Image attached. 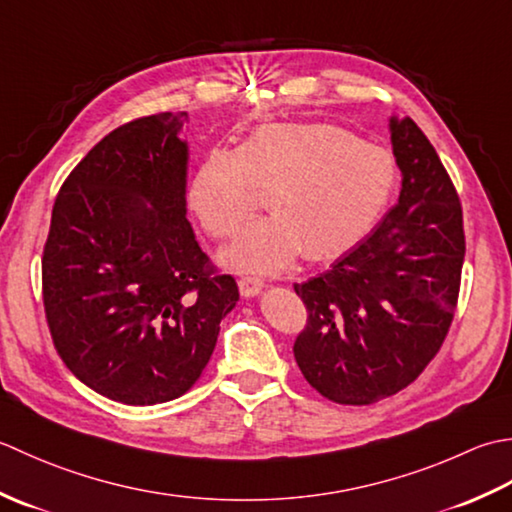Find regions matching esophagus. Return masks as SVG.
I'll use <instances>...</instances> for the list:
<instances>
[{
	"instance_id": "esophagus-1",
	"label": "esophagus",
	"mask_w": 512,
	"mask_h": 512,
	"mask_svg": "<svg viewBox=\"0 0 512 512\" xmlns=\"http://www.w3.org/2000/svg\"><path fill=\"white\" fill-rule=\"evenodd\" d=\"M238 289H241L243 298H254V296L260 294V291H263V280L245 276V278L238 280Z\"/></svg>"
}]
</instances>
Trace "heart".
I'll return each mask as SVG.
<instances>
[{"label":"heart","instance_id":"b5f03b06","mask_svg":"<svg viewBox=\"0 0 512 512\" xmlns=\"http://www.w3.org/2000/svg\"><path fill=\"white\" fill-rule=\"evenodd\" d=\"M398 183V163L382 145L333 123H265L236 150L205 154L190 181V207L214 238L234 236L260 196L269 216L225 249L238 271L278 274L305 254L331 260L378 225Z\"/></svg>","mask_w":512,"mask_h":512}]
</instances>
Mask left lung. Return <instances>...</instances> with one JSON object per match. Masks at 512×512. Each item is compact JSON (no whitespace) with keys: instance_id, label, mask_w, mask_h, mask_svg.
Instances as JSON below:
<instances>
[{"instance_id":"1","label":"left lung","mask_w":512,"mask_h":512,"mask_svg":"<svg viewBox=\"0 0 512 512\" xmlns=\"http://www.w3.org/2000/svg\"><path fill=\"white\" fill-rule=\"evenodd\" d=\"M389 130L398 203L325 274L294 285L309 314L296 362L338 404H373L409 387L440 351L460 296V196L413 119L391 117Z\"/></svg>"}]
</instances>
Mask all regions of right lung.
<instances>
[{"label": "right lung", "instance_id": "add662e5", "mask_svg": "<svg viewBox=\"0 0 512 512\" xmlns=\"http://www.w3.org/2000/svg\"><path fill=\"white\" fill-rule=\"evenodd\" d=\"M187 112L112 130L52 205L41 258L52 342L77 378L114 402H170L201 378L238 300L187 221Z\"/></svg>", "mask_w": 512, "mask_h": 512}]
</instances>
